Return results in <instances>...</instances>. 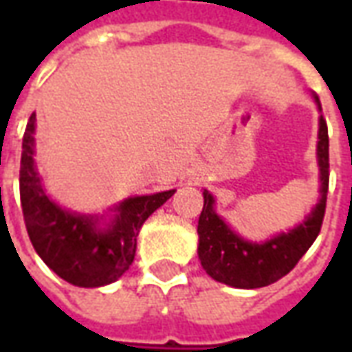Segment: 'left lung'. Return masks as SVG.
<instances>
[{
  "mask_svg": "<svg viewBox=\"0 0 352 352\" xmlns=\"http://www.w3.org/2000/svg\"><path fill=\"white\" fill-rule=\"evenodd\" d=\"M315 101L320 111L317 96ZM317 164L320 181L317 206L298 226L265 241H249L236 234L214 211L213 194L204 190V209L198 221V256L209 277L234 288H260L285 277L298 264V260L317 239L324 219L330 164L328 128L322 115L318 116Z\"/></svg>",
  "mask_w": 352,
  "mask_h": 352,
  "instance_id": "obj_1",
  "label": "left lung"
}]
</instances>
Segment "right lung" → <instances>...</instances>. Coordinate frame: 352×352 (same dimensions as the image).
<instances>
[{
  "instance_id": "add662e5",
  "label": "right lung",
  "mask_w": 352,
  "mask_h": 352,
  "mask_svg": "<svg viewBox=\"0 0 352 352\" xmlns=\"http://www.w3.org/2000/svg\"><path fill=\"white\" fill-rule=\"evenodd\" d=\"M35 113L28 120L20 160V201L35 252L58 277L75 287L115 283L130 270L143 222L175 190L133 196L111 207L113 217L75 213L60 207L43 188L35 168Z\"/></svg>"
}]
</instances>
